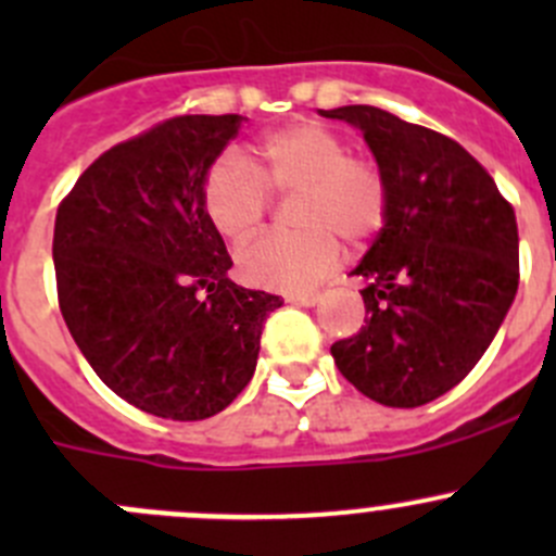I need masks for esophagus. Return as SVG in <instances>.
I'll return each mask as SVG.
<instances>
[{
    "instance_id": "esophagus-1",
    "label": "esophagus",
    "mask_w": 556,
    "mask_h": 556,
    "mask_svg": "<svg viewBox=\"0 0 556 556\" xmlns=\"http://www.w3.org/2000/svg\"><path fill=\"white\" fill-rule=\"evenodd\" d=\"M288 301H293V304H301V306H314L319 301V290H306V293H293L288 295Z\"/></svg>"
}]
</instances>
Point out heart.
<instances>
[{
	"mask_svg": "<svg viewBox=\"0 0 556 556\" xmlns=\"http://www.w3.org/2000/svg\"><path fill=\"white\" fill-rule=\"evenodd\" d=\"M252 166L237 150L217 155L201 179L206 220L226 242L242 244L261 228L271 195L293 199L290 223L299 231L266 233L239 252L244 282L266 290L312 288L333 271L341 242L363 247L384 228L390 182L377 159L350 153L344 137L293 123L266 134Z\"/></svg>",
	"mask_w": 556,
	"mask_h": 556,
	"instance_id": "1",
	"label": "heart"
}]
</instances>
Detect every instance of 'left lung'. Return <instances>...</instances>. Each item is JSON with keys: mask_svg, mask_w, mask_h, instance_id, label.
Returning a JSON list of instances; mask_svg holds the SVG:
<instances>
[{"mask_svg": "<svg viewBox=\"0 0 556 556\" xmlns=\"http://www.w3.org/2000/svg\"><path fill=\"white\" fill-rule=\"evenodd\" d=\"M357 126L390 182V215L352 274L366 325L330 346L371 401L414 408L463 382L519 288L517 215L459 142L371 104L319 110Z\"/></svg>", "mask_w": 556, "mask_h": 556, "instance_id": "left-lung-1", "label": "left lung"}]
</instances>
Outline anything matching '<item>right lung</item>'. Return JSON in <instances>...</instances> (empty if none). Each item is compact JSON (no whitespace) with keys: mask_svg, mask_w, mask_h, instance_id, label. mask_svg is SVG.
I'll return each mask as SVG.
<instances>
[{"mask_svg":"<svg viewBox=\"0 0 556 556\" xmlns=\"http://www.w3.org/2000/svg\"><path fill=\"white\" fill-rule=\"evenodd\" d=\"M239 115H177L99 155L55 212L59 306L115 395L164 419L223 412L255 374L279 295L228 279L201 179Z\"/></svg>","mask_w":556,"mask_h":556,"instance_id":"add662e5","label":"right lung"}]
</instances>
